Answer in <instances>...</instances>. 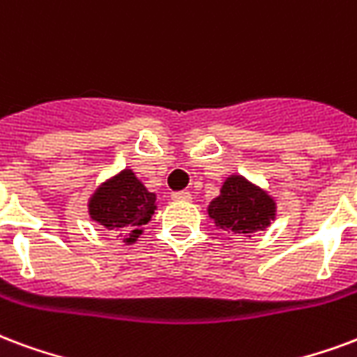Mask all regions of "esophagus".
Returning <instances> with one entry per match:
<instances>
[{"label":"esophagus","instance_id":"1","mask_svg":"<svg viewBox=\"0 0 357 357\" xmlns=\"http://www.w3.org/2000/svg\"><path fill=\"white\" fill-rule=\"evenodd\" d=\"M172 199H174V200H183V202H191L192 195L189 191H179V192H174V195H172Z\"/></svg>","mask_w":357,"mask_h":357}]
</instances>
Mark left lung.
<instances>
[{"instance_id":"8db88e82","label":"left lung","mask_w":357,"mask_h":357,"mask_svg":"<svg viewBox=\"0 0 357 357\" xmlns=\"http://www.w3.org/2000/svg\"><path fill=\"white\" fill-rule=\"evenodd\" d=\"M208 215L219 229L234 234L265 231L276 218V202L266 191L244 176H229L218 199L208 206Z\"/></svg>"}]
</instances>
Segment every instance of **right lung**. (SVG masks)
Wrapping results in <instances>:
<instances>
[{
  "label": "right lung",
  "mask_w": 357,
  "mask_h": 357,
  "mask_svg": "<svg viewBox=\"0 0 357 357\" xmlns=\"http://www.w3.org/2000/svg\"><path fill=\"white\" fill-rule=\"evenodd\" d=\"M157 195L136 178L130 168L121 170L98 187L89 200V215L98 225L117 232L126 244H134L157 210Z\"/></svg>",
  "instance_id": "1"
}]
</instances>
